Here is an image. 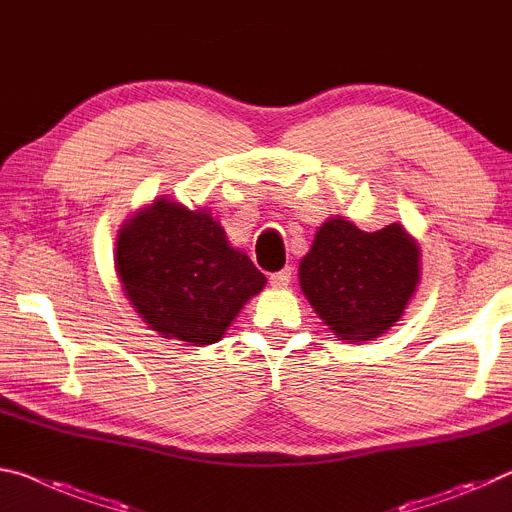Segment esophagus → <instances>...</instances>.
<instances>
[{
    "mask_svg": "<svg viewBox=\"0 0 512 512\" xmlns=\"http://www.w3.org/2000/svg\"><path fill=\"white\" fill-rule=\"evenodd\" d=\"M290 281H292V267H283V270L270 274L272 288H288Z\"/></svg>",
    "mask_w": 512,
    "mask_h": 512,
    "instance_id": "esophagus-1",
    "label": "esophagus"
}]
</instances>
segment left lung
I'll use <instances>...</instances> for the list:
<instances>
[{
    "label": "left lung",
    "mask_w": 512,
    "mask_h": 512,
    "mask_svg": "<svg viewBox=\"0 0 512 512\" xmlns=\"http://www.w3.org/2000/svg\"><path fill=\"white\" fill-rule=\"evenodd\" d=\"M420 281V249L390 224L367 233L342 217L324 222L299 265L315 313L340 340H372L395 324Z\"/></svg>",
    "instance_id": "8db88e82"
}]
</instances>
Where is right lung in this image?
Listing matches in <instances>:
<instances>
[{
    "label": "right lung",
    "mask_w": 512,
    "mask_h": 512,
    "mask_svg": "<svg viewBox=\"0 0 512 512\" xmlns=\"http://www.w3.org/2000/svg\"><path fill=\"white\" fill-rule=\"evenodd\" d=\"M115 270L149 329L192 345L220 340L267 281L245 251L229 245L211 213L167 199L124 222Z\"/></svg>",
    "instance_id": "obj_1"
}]
</instances>
